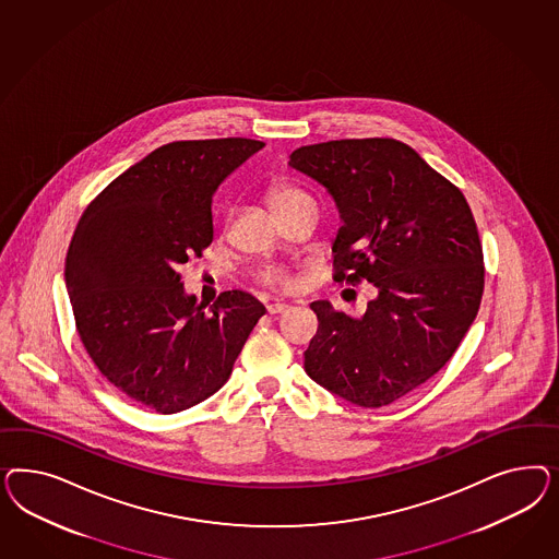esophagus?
I'll return each mask as SVG.
<instances>
[{
  "label": "esophagus",
  "instance_id": "esophagus-1",
  "mask_svg": "<svg viewBox=\"0 0 559 559\" xmlns=\"http://www.w3.org/2000/svg\"><path fill=\"white\" fill-rule=\"evenodd\" d=\"M266 309H269V313H271V316H276V313H283V311H287L288 305L271 304L269 307H266Z\"/></svg>",
  "mask_w": 559,
  "mask_h": 559
}]
</instances>
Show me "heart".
<instances>
[{
	"instance_id": "obj_1",
	"label": "heart",
	"mask_w": 559,
	"mask_h": 559,
	"mask_svg": "<svg viewBox=\"0 0 559 559\" xmlns=\"http://www.w3.org/2000/svg\"><path fill=\"white\" fill-rule=\"evenodd\" d=\"M304 197H307V194L301 188L278 185V187L272 188L269 201H271L272 211L276 213V211L285 209L288 204H293L295 201L304 199ZM262 283L269 285V287L287 288L290 285V278H288L287 272L281 271V269H269V271L262 272Z\"/></svg>"
}]
</instances>
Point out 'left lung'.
Returning <instances> with one entry per match:
<instances>
[{
	"instance_id": "obj_1",
	"label": "left lung",
	"mask_w": 559,
	"mask_h": 559,
	"mask_svg": "<svg viewBox=\"0 0 559 559\" xmlns=\"http://www.w3.org/2000/svg\"><path fill=\"white\" fill-rule=\"evenodd\" d=\"M338 206L334 281H369L360 318L313 301L305 372L346 402L388 406L455 355L484 293V254L463 192L395 139H340L290 153Z\"/></svg>"
}]
</instances>
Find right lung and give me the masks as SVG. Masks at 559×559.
<instances>
[{"label": "right lung", "instance_id": "right-lung-1", "mask_svg": "<svg viewBox=\"0 0 559 559\" xmlns=\"http://www.w3.org/2000/svg\"><path fill=\"white\" fill-rule=\"evenodd\" d=\"M262 141H174L122 171L87 204L66 285L98 371L136 404L176 414L229 379L266 307L246 290L197 304L180 264L213 241V194Z\"/></svg>", "mask_w": 559, "mask_h": 559}]
</instances>
